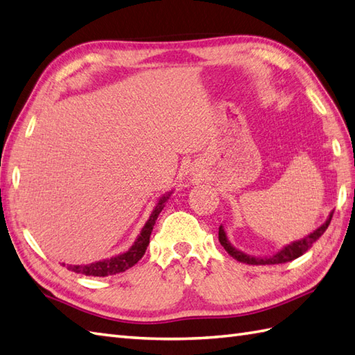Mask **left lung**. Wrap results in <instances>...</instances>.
Instances as JSON below:
<instances>
[{"label":"left lung","mask_w":355,"mask_h":355,"mask_svg":"<svg viewBox=\"0 0 355 355\" xmlns=\"http://www.w3.org/2000/svg\"><path fill=\"white\" fill-rule=\"evenodd\" d=\"M333 213H334L333 210L329 211L327 220L324 222L322 225L318 227L315 232H311L306 237L300 239V241H295V242H291L289 245L283 246V248L278 250L275 254L265 255V257H259V255H250V254H246L241 250H237L236 246H233L232 242L228 241L224 225L219 227V242H220L222 246H224V250L230 255H232L233 259H236L237 261H241V263H246V265H279V263H287V261H292L295 259L301 257V255L306 252L310 248V246L325 233V230L328 228L329 222H331Z\"/></svg>","instance_id":"obj_1"}]
</instances>
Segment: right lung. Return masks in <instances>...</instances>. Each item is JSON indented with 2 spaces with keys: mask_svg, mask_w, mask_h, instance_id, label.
<instances>
[{
  "mask_svg": "<svg viewBox=\"0 0 355 355\" xmlns=\"http://www.w3.org/2000/svg\"><path fill=\"white\" fill-rule=\"evenodd\" d=\"M171 192L166 195H163L160 200L155 204V207L153 209L150 218L145 222L144 228L140 230V234L135 241V243L130 246L127 251H123L118 255H113L110 259H103L94 263H87V265H64L63 266L68 268L69 270L76 272V274H83V275H90V277H109V275H116L121 274V272H125L131 266H135L136 263L144 257V254L146 251V246L150 243V236L154 228L155 220H157L159 215L162 213L164 204L168 202L171 198Z\"/></svg>",
  "mask_w": 355,
  "mask_h": 355,
  "instance_id": "1",
  "label": "right lung"
}]
</instances>
